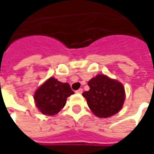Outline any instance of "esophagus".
Returning <instances> with one entry per match:
<instances>
[{
    "mask_svg": "<svg viewBox=\"0 0 154 154\" xmlns=\"http://www.w3.org/2000/svg\"><path fill=\"white\" fill-rule=\"evenodd\" d=\"M82 91H83L82 88H80V89H78L77 91H76V92H77V93H79V94L82 93Z\"/></svg>",
    "mask_w": 154,
    "mask_h": 154,
    "instance_id": "obj_1",
    "label": "esophagus"
}]
</instances>
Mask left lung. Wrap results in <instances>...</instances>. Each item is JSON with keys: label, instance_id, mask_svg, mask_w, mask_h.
Here are the masks:
<instances>
[{"label": "left lung", "instance_id": "left-lung-1", "mask_svg": "<svg viewBox=\"0 0 154 154\" xmlns=\"http://www.w3.org/2000/svg\"><path fill=\"white\" fill-rule=\"evenodd\" d=\"M90 90L82 93L87 105L100 118L113 116L122 108L125 88L119 82L105 75H97L88 82Z\"/></svg>", "mask_w": 154, "mask_h": 154}]
</instances>
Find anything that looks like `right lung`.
<instances>
[{
	"instance_id": "add662e5",
	"label": "right lung",
	"mask_w": 154,
	"mask_h": 154,
	"mask_svg": "<svg viewBox=\"0 0 154 154\" xmlns=\"http://www.w3.org/2000/svg\"><path fill=\"white\" fill-rule=\"evenodd\" d=\"M73 93L69 84L50 77L35 91L36 106L44 115L54 116L63 108L67 97Z\"/></svg>"
}]
</instances>
